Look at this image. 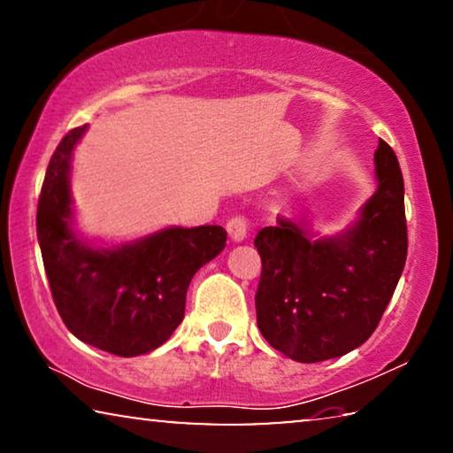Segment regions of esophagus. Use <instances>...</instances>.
<instances>
[{"label": "esophagus", "instance_id": "obj_1", "mask_svg": "<svg viewBox=\"0 0 453 453\" xmlns=\"http://www.w3.org/2000/svg\"><path fill=\"white\" fill-rule=\"evenodd\" d=\"M226 227H227V234H229V238H232V242H242L248 234V219L244 218V215H235V218L227 221Z\"/></svg>", "mask_w": 453, "mask_h": 453}]
</instances>
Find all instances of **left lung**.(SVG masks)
I'll use <instances>...</instances> for the list:
<instances>
[{
  "mask_svg": "<svg viewBox=\"0 0 453 453\" xmlns=\"http://www.w3.org/2000/svg\"><path fill=\"white\" fill-rule=\"evenodd\" d=\"M378 188L343 234L309 238L295 221L262 227L256 317L265 340L296 362L362 346L380 321L407 260L403 173L393 148L374 152Z\"/></svg>",
  "mask_w": 453,
  "mask_h": 453,
  "instance_id": "1",
  "label": "left lung"
}]
</instances>
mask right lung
Segmentation results:
<instances>
[{
  "label": "right lung",
  "instance_id": "obj_1",
  "mask_svg": "<svg viewBox=\"0 0 453 453\" xmlns=\"http://www.w3.org/2000/svg\"><path fill=\"white\" fill-rule=\"evenodd\" d=\"M87 126L60 140L46 168L36 232L50 293L69 332L116 356L162 346L185 317L197 270L226 248L219 226L168 227L130 244L91 248L73 232L71 158Z\"/></svg>",
  "mask_w": 453,
  "mask_h": 453
}]
</instances>
